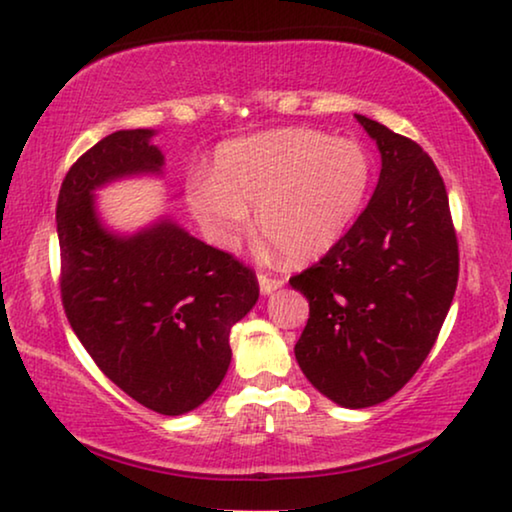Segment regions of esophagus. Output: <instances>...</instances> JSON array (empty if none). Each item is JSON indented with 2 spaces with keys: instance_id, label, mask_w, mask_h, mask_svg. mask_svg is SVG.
I'll list each match as a JSON object with an SVG mask.
<instances>
[{
  "instance_id": "34e87169",
  "label": "esophagus",
  "mask_w": 512,
  "mask_h": 512,
  "mask_svg": "<svg viewBox=\"0 0 512 512\" xmlns=\"http://www.w3.org/2000/svg\"><path fill=\"white\" fill-rule=\"evenodd\" d=\"M282 285H285V280L282 278H273L269 273H259V289H262V294L276 292V289H280Z\"/></svg>"
}]
</instances>
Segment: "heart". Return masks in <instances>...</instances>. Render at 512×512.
<instances>
[{"mask_svg":"<svg viewBox=\"0 0 512 512\" xmlns=\"http://www.w3.org/2000/svg\"><path fill=\"white\" fill-rule=\"evenodd\" d=\"M368 186L370 160L356 142L280 128L223 144L213 174L188 181V207L223 250L241 246L248 207H257L262 236L294 262H308L342 239Z\"/></svg>","mask_w":512,"mask_h":512,"instance_id":"1","label":"heart"}]
</instances>
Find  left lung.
I'll return each instance as SVG.
<instances>
[{
  "mask_svg": "<svg viewBox=\"0 0 512 512\" xmlns=\"http://www.w3.org/2000/svg\"><path fill=\"white\" fill-rule=\"evenodd\" d=\"M356 119L381 154L375 195L329 253L289 278L310 303L296 361L319 393L349 409L388 400L416 375L460 273L437 165L409 137Z\"/></svg>",
  "mask_w": 512,
  "mask_h": 512,
  "instance_id": "left-lung-1",
  "label": "left lung"
}]
</instances>
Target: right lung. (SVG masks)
<instances>
[{
  "label": "right lung",
  "instance_id": "right-lung-1",
  "mask_svg": "<svg viewBox=\"0 0 512 512\" xmlns=\"http://www.w3.org/2000/svg\"><path fill=\"white\" fill-rule=\"evenodd\" d=\"M154 131H117L68 170L57 200L61 303L103 375L135 402L179 416L209 398L232 361V326L259 299L257 276L170 218L133 236L105 230L94 190L160 174Z\"/></svg>",
  "mask_w": 512,
  "mask_h": 512
}]
</instances>
